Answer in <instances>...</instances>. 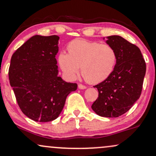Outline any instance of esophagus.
I'll list each match as a JSON object with an SVG mask.
<instances>
[{"mask_svg": "<svg viewBox=\"0 0 156 156\" xmlns=\"http://www.w3.org/2000/svg\"><path fill=\"white\" fill-rule=\"evenodd\" d=\"M78 88H79V89H81V90H84V89H86V88H87L86 86L81 84V83H79V84L78 85Z\"/></svg>", "mask_w": 156, "mask_h": 156, "instance_id": "obj_1", "label": "esophagus"}]
</instances>
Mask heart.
Returning <instances> with one entry per match:
<instances>
[{
    "instance_id": "b5f03b06",
    "label": "heart",
    "mask_w": 156,
    "mask_h": 156,
    "mask_svg": "<svg viewBox=\"0 0 156 156\" xmlns=\"http://www.w3.org/2000/svg\"><path fill=\"white\" fill-rule=\"evenodd\" d=\"M68 54L61 51L57 57L59 66L68 79H75L79 73L87 82L98 83L107 79L115 68L117 55L108 44L75 39L67 46Z\"/></svg>"
}]
</instances>
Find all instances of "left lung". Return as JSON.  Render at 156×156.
I'll return each instance as SVG.
<instances>
[{
	"instance_id": "1",
	"label": "left lung",
	"mask_w": 156,
	"mask_h": 156,
	"mask_svg": "<svg viewBox=\"0 0 156 156\" xmlns=\"http://www.w3.org/2000/svg\"><path fill=\"white\" fill-rule=\"evenodd\" d=\"M106 43L115 49L117 63L107 79L94 86L99 97L91 108L101 117H118L127 112L140 98L146 63L138 47L120 36L108 37Z\"/></svg>"
}]
</instances>
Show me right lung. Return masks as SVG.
Listing matches in <instances>:
<instances>
[{
    "mask_svg": "<svg viewBox=\"0 0 156 156\" xmlns=\"http://www.w3.org/2000/svg\"><path fill=\"white\" fill-rule=\"evenodd\" d=\"M59 39L56 35H35L11 57L9 83L23 114L36 122L57 119L67 96L78 87L58 76L55 56Z\"/></svg>",
    "mask_w": 156,
    "mask_h": 156,
    "instance_id": "add662e5",
    "label": "right lung"
}]
</instances>
